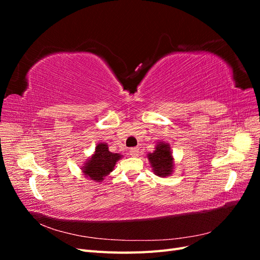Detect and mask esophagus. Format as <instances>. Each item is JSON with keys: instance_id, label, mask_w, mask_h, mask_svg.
Returning <instances> with one entry per match:
<instances>
[{"instance_id": "34e87169", "label": "esophagus", "mask_w": 260, "mask_h": 260, "mask_svg": "<svg viewBox=\"0 0 260 260\" xmlns=\"http://www.w3.org/2000/svg\"><path fill=\"white\" fill-rule=\"evenodd\" d=\"M129 153H130V155L133 156V157H138L139 154H140V151H139L138 147H132V148H130Z\"/></svg>"}]
</instances>
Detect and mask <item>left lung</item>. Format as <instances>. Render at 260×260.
<instances>
[{"label":"left lung","instance_id":"8db88e82","mask_svg":"<svg viewBox=\"0 0 260 260\" xmlns=\"http://www.w3.org/2000/svg\"><path fill=\"white\" fill-rule=\"evenodd\" d=\"M147 158L151 162L153 172L156 176L165 178L169 177L174 172L175 161L168 143L162 142V141L157 143L155 151L147 154Z\"/></svg>","mask_w":260,"mask_h":260}]
</instances>
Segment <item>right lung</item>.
Returning a JSON list of instances; mask_svg holds the SVG:
<instances>
[{"label":"right lung","mask_w":260,"mask_h":260,"mask_svg":"<svg viewBox=\"0 0 260 260\" xmlns=\"http://www.w3.org/2000/svg\"><path fill=\"white\" fill-rule=\"evenodd\" d=\"M122 155L109 152L106 143H99L95 146V151L90 158L84 162L81 170L85 178L94 182H102L106 176L114 170L116 162L119 160Z\"/></svg>","instance_id":"obj_1"}]
</instances>
